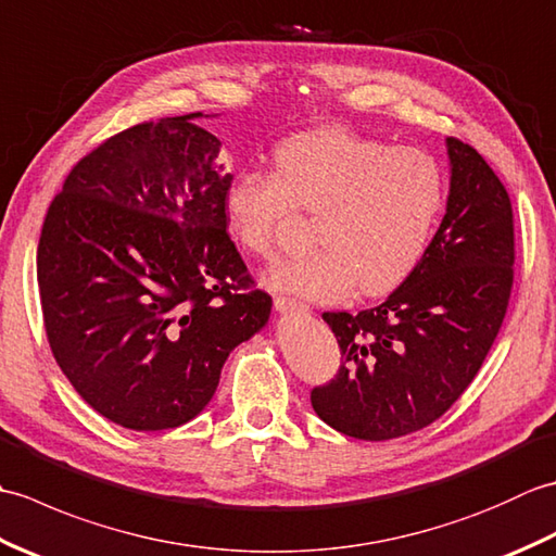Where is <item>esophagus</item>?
I'll return each instance as SVG.
<instances>
[{
    "instance_id": "esophagus-1",
    "label": "esophagus",
    "mask_w": 556,
    "mask_h": 556,
    "mask_svg": "<svg viewBox=\"0 0 556 556\" xmlns=\"http://www.w3.org/2000/svg\"><path fill=\"white\" fill-rule=\"evenodd\" d=\"M275 308L279 313H305L308 311V305L291 296H275Z\"/></svg>"
}]
</instances>
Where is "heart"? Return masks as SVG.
Returning <instances> with one entry per match:
<instances>
[{
    "label": "heart",
    "instance_id": "1",
    "mask_svg": "<svg viewBox=\"0 0 556 556\" xmlns=\"http://www.w3.org/2000/svg\"><path fill=\"white\" fill-rule=\"evenodd\" d=\"M446 203L440 160L392 148L349 128L291 136L275 150V172L243 169L224 210L248 253L271 257L296 210L313 215V251L287 260L269 285L305 299L365 296L396 289L416 271Z\"/></svg>",
    "mask_w": 556,
    "mask_h": 556
}]
</instances>
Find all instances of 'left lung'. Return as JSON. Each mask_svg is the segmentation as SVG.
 Wrapping results in <instances>:
<instances>
[{
	"instance_id": "left-lung-1",
	"label": "left lung",
	"mask_w": 556,
	"mask_h": 556,
	"mask_svg": "<svg viewBox=\"0 0 556 556\" xmlns=\"http://www.w3.org/2000/svg\"><path fill=\"white\" fill-rule=\"evenodd\" d=\"M446 215L416 271L370 311L323 313L341 351L334 380L313 387L317 416L356 440L428 428L473 382L514 287L511 198L473 146L446 138Z\"/></svg>"
}]
</instances>
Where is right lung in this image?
Segmentation results:
<instances>
[{
	"label": "right lung",
	"instance_id": "right-lung-1",
	"mask_svg": "<svg viewBox=\"0 0 556 556\" xmlns=\"http://www.w3.org/2000/svg\"><path fill=\"white\" fill-rule=\"evenodd\" d=\"M195 116L102 140L68 172L40 231L52 356L88 406L138 432L195 418L231 349L271 308L227 231L233 174Z\"/></svg>",
	"mask_w": 556,
	"mask_h": 556
}]
</instances>
